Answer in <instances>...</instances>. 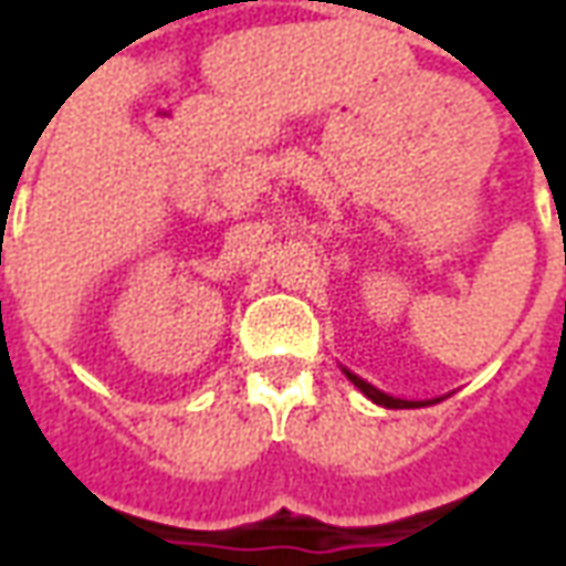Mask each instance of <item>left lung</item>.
<instances>
[{
    "label": "left lung",
    "instance_id": "left-lung-1",
    "mask_svg": "<svg viewBox=\"0 0 566 566\" xmlns=\"http://www.w3.org/2000/svg\"><path fill=\"white\" fill-rule=\"evenodd\" d=\"M345 376H348V381H355V388H360V394H367L373 403L385 406V409H418V406L437 403V400H400V397H391V394L373 388L369 381H364L360 376H355V373H348V369H345Z\"/></svg>",
    "mask_w": 566,
    "mask_h": 566
}]
</instances>
